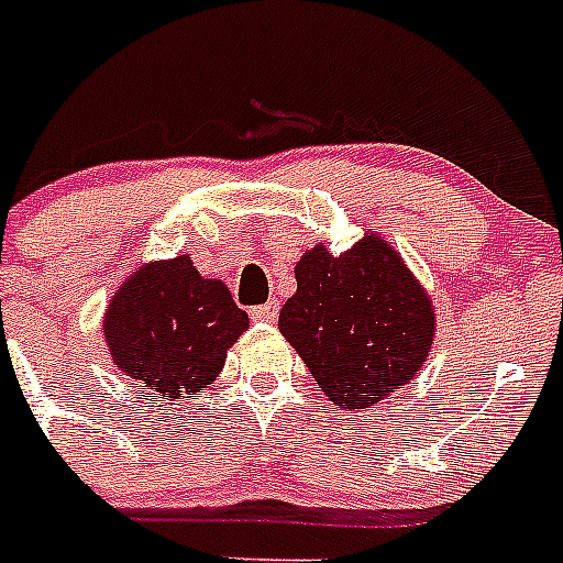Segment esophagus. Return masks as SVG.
Wrapping results in <instances>:
<instances>
[{
	"label": "esophagus",
	"instance_id": "34e87169",
	"mask_svg": "<svg viewBox=\"0 0 563 563\" xmlns=\"http://www.w3.org/2000/svg\"><path fill=\"white\" fill-rule=\"evenodd\" d=\"M251 318L260 323H273L278 318V303L267 301V303H262V307H254L251 309Z\"/></svg>",
	"mask_w": 563,
	"mask_h": 563
}]
</instances>
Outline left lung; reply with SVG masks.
Listing matches in <instances>:
<instances>
[{
    "mask_svg": "<svg viewBox=\"0 0 563 563\" xmlns=\"http://www.w3.org/2000/svg\"><path fill=\"white\" fill-rule=\"evenodd\" d=\"M296 282V296L278 312V332L329 401L363 410L419 374L435 312L383 236L365 234L340 256L321 242L298 260Z\"/></svg>",
    "mask_w": 563,
    "mask_h": 563,
    "instance_id": "8db88e82",
    "label": "left lung"
}]
</instances>
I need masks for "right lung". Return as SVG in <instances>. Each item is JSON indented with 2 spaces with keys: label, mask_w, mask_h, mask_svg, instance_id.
<instances>
[{
  "label": "right lung",
  "mask_w": 563,
  "mask_h": 563,
  "mask_svg": "<svg viewBox=\"0 0 563 563\" xmlns=\"http://www.w3.org/2000/svg\"><path fill=\"white\" fill-rule=\"evenodd\" d=\"M245 329V309L229 287L200 276L187 254L131 273L102 321L113 365L167 405L214 383Z\"/></svg>",
  "instance_id": "right-lung-1"
}]
</instances>
